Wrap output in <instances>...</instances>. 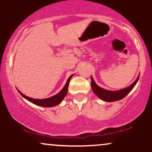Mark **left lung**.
Returning a JSON list of instances; mask_svg holds the SVG:
<instances>
[{
	"label": "left lung",
	"instance_id": "8db88e82",
	"mask_svg": "<svg viewBox=\"0 0 152 152\" xmlns=\"http://www.w3.org/2000/svg\"><path fill=\"white\" fill-rule=\"evenodd\" d=\"M139 78V76H138L137 80L130 86L126 87V88H123V89L118 91H108L97 86L96 83L94 81V78L91 76V88L94 93L96 94V95L102 100L107 102H116V101L121 100V99L124 98L127 94L133 89L134 87L137 84Z\"/></svg>",
	"mask_w": 152,
	"mask_h": 152
}]
</instances>
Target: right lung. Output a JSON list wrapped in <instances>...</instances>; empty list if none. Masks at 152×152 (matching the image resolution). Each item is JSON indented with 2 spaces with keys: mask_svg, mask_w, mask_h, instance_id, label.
<instances>
[{
  "mask_svg": "<svg viewBox=\"0 0 152 152\" xmlns=\"http://www.w3.org/2000/svg\"><path fill=\"white\" fill-rule=\"evenodd\" d=\"M72 76H73V74L69 76V78H68L67 81H66V85L64 86V88H63V89L58 94H57L56 95L50 97V98L43 99H32V98H30V97L26 96V95L23 94L20 91H18V89L17 90H18L19 94H20L23 98L27 99L28 101H29L30 102L33 103V104H36V105L43 106V107H52V106H55L60 104V103L62 102L63 99H64V97L66 96V95L67 94V92H68V88H69V82H70V80Z\"/></svg>",
  "mask_w": 152,
  "mask_h": 152,
  "instance_id": "1",
  "label": "right lung"
}]
</instances>
